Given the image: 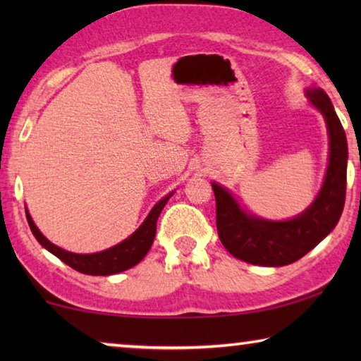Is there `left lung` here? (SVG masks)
<instances>
[{"label":"left lung","instance_id":"8db88e82","mask_svg":"<svg viewBox=\"0 0 361 361\" xmlns=\"http://www.w3.org/2000/svg\"><path fill=\"white\" fill-rule=\"evenodd\" d=\"M309 102L325 118L329 135V161L325 181L309 209L286 221L248 215L232 194L212 183L216 199L219 240L234 256L256 266H286L301 259L334 229L344 210L347 185V138L325 90L309 87Z\"/></svg>","mask_w":361,"mask_h":361}]
</instances>
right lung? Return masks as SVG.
<instances>
[{"label":"right lung","instance_id":"obj_1","mask_svg":"<svg viewBox=\"0 0 361 361\" xmlns=\"http://www.w3.org/2000/svg\"><path fill=\"white\" fill-rule=\"evenodd\" d=\"M172 194L173 192H170L152 207V210L149 212V215L146 216L143 224L140 226L130 237H127L126 240H122L118 245L92 255L71 253L57 245H54V243L49 242L46 237L41 234L39 229L36 228L28 210H25L27 221L30 224V229L33 232V235L36 237V240H38L46 250H49L52 255H56L59 259H62L65 264L75 269V271L87 274V276H111V274H119L138 264V262L145 258L146 253L149 252L156 237L157 218L161 215L164 207H166L167 200L172 197Z\"/></svg>","mask_w":361,"mask_h":361}]
</instances>
